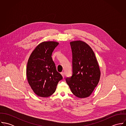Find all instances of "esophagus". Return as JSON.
Instances as JSON below:
<instances>
[{"mask_svg": "<svg viewBox=\"0 0 126 126\" xmlns=\"http://www.w3.org/2000/svg\"><path fill=\"white\" fill-rule=\"evenodd\" d=\"M61 74H62V76H63V77L64 78V75H65V73H64V72H61Z\"/></svg>", "mask_w": 126, "mask_h": 126, "instance_id": "esophagus-1", "label": "esophagus"}]
</instances>
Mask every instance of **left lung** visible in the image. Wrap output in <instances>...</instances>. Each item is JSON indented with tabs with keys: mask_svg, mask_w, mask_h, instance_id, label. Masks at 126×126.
<instances>
[{
	"mask_svg": "<svg viewBox=\"0 0 126 126\" xmlns=\"http://www.w3.org/2000/svg\"><path fill=\"white\" fill-rule=\"evenodd\" d=\"M72 53V75L66 82L77 97L89 96L97 86L100 77L99 65L94 51L81 41L70 43Z\"/></svg>",
	"mask_w": 126,
	"mask_h": 126,
	"instance_id": "8db88e82",
	"label": "left lung"
}]
</instances>
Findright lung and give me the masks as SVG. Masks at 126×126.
Returning <instances> with one entry per match:
<instances>
[{
    "label": "right lung",
    "instance_id": "right-lung-1",
    "mask_svg": "<svg viewBox=\"0 0 126 126\" xmlns=\"http://www.w3.org/2000/svg\"><path fill=\"white\" fill-rule=\"evenodd\" d=\"M56 42L40 44L31 55L27 66V76L32 89L37 95L48 97L55 91L59 81L63 79L51 57Z\"/></svg>",
    "mask_w": 126,
    "mask_h": 126
}]
</instances>
